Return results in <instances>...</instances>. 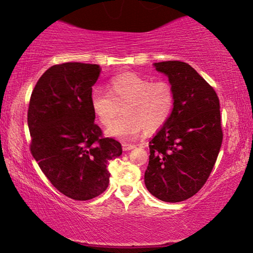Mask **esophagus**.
<instances>
[{"mask_svg":"<svg viewBox=\"0 0 253 253\" xmlns=\"http://www.w3.org/2000/svg\"><path fill=\"white\" fill-rule=\"evenodd\" d=\"M134 148V145H131V144H126V142H123L122 144V149L124 152L126 151H131V149Z\"/></svg>","mask_w":253,"mask_h":253,"instance_id":"esophagus-1","label":"esophagus"}]
</instances>
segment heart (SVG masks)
Returning <instances> with one entry per match:
<instances>
[{"label":"heart","instance_id":"b5f03b06","mask_svg":"<svg viewBox=\"0 0 253 253\" xmlns=\"http://www.w3.org/2000/svg\"><path fill=\"white\" fill-rule=\"evenodd\" d=\"M108 86L109 92L93 89L90 104L102 126H109L123 106L125 114L106 130L109 137L133 140L142 131L159 130L171 118L174 91L166 81L123 73L109 80Z\"/></svg>","mask_w":253,"mask_h":253}]
</instances>
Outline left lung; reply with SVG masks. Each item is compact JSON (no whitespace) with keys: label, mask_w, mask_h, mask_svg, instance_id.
<instances>
[{"label":"left lung","mask_w":253,"mask_h":253,"mask_svg":"<svg viewBox=\"0 0 253 253\" xmlns=\"http://www.w3.org/2000/svg\"><path fill=\"white\" fill-rule=\"evenodd\" d=\"M174 91L169 121L149 141L145 171L148 192L164 202H181L206 184L222 142L220 105L213 87L182 61L155 63Z\"/></svg>","instance_id":"1"}]
</instances>
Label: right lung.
Listing matches in <instances>:
<instances>
[{
  "instance_id": "obj_1",
  "label": "right lung",
  "mask_w": 253,
  "mask_h": 253,
  "mask_svg": "<svg viewBox=\"0 0 253 253\" xmlns=\"http://www.w3.org/2000/svg\"><path fill=\"white\" fill-rule=\"evenodd\" d=\"M100 74L94 64L54 65L33 90L28 107L32 155L64 195L86 201L108 187L107 164L122 154L113 138L94 124L90 96Z\"/></svg>"
}]
</instances>
